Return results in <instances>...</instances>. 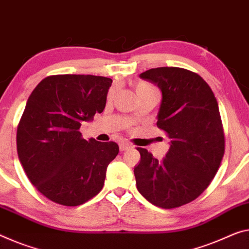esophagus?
I'll use <instances>...</instances> for the list:
<instances>
[{"label": "esophagus", "mask_w": 249, "mask_h": 249, "mask_svg": "<svg viewBox=\"0 0 249 249\" xmlns=\"http://www.w3.org/2000/svg\"><path fill=\"white\" fill-rule=\"evenodd\" d=\"M119 148L121 151H124V150H129L130 148H131V144L127 143V142H121L119 143Z\"/></svg>", "instance_id": "34e87169"}]
</instances>
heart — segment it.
Listing matches in <instances>:
<instances>
[{
    "instance_id": "b5f03b06",
    "label": "heart",
    "mask_w": 249,
    "mask_h": 249,
    "mask_svg": "<svg viewBox=\"0 0 249 249\" xmlns=\"http://www.w3.org/2000/svg\"><path fill=\"white\" fill-rule=\"evenodd\" d=\"M136 90H137V93L138 94H141V93H147V92H151V91H157V92H159L158 89L155 86L150 85V83L148 82H139L136 87ZM113 89L110 91V97L113 94Z\"/></svg>"
}]
</instances>
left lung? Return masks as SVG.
<instances>
[{
  "label": "left lung",
  "instance_id": "1",
  "mask_svg": "<svg viewBox=\"0 0 249 249\" xmlns=\"http://www.w3.org/2000/svg\"><path fill=\"white\" fill-rule=\"evenodd\" d=\"M140 78L160 88L157 127L171 140L162 160L144 148L135 167L139 193L157 207L171 209L196 199L217 174L225 154L219 108L208 83L177 67L150 69Z\"/></svg>",
  "mask_w": 249,
  "mask_h": 249
}]
</instances>
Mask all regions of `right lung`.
<instances>
[{
    "label": "right lung",
    "mask_w": 249,
    "mask_h": 249,
    "mask_svg": "<svg viewBox=\"0 0 249 249\" xmlns=\"http://www.w3.org/2000/svg\"><path fill=\"white\" fill-rule=\"evenodd\" d=\"M112 80L90 74L44 78L18 124V159L32 185L53 202L79 206L100 193L119 146L86 140L79 131L106 107Z\"/></svg>",
    "instance_id": "right-lung-1"
}]
</instances>
